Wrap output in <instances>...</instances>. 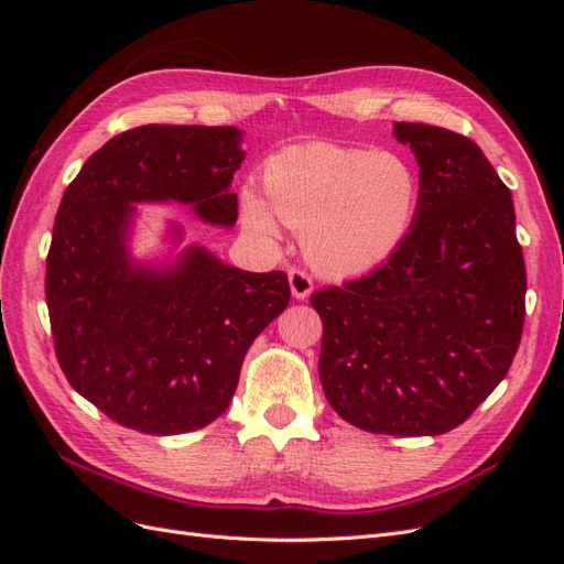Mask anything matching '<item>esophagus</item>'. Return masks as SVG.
<instances>
[{
    "label": "esophagus",
    "mask_w": 564,
    "mask_h": 564,
    "mask_svg": "<svg viewBox=\"0 0 564 564\" xmlns=\"http://www.w3.org/2000/svg\"><path fill=\"white\" fill-rule=\"evenodd\" d=\"M289 286L296 299H308L313 294V278L303 268L289 270Z\"/></svg>",
    "instance_id": "obj_1"
}]
</instances>
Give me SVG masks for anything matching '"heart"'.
I'll return each instance as SVG.
<instances>
[{
  "label": "heart",
  "instance_id": "b5f03b06",
  "mask_svg": "<svg viewBox=\"0 0 564 564\" xmlns=\"http://www.w3.org/2000/svg\"><path fill=\"white\" fill-rule=\"evenodd\" d=\"M261 181L265 202L253 191L242 195L245 224L270 237L275 213L303 232L308 259L334 275H357L390 259L419 204L414 169L369 148L324 141L284 148L265 162Z\"/></svg>",
  "mask_w": 564,
  "mask_h": 564
}]
</instances>
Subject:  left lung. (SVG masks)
<instances>
[{"label": "left lung", "instance_id": "obj_1", "mask_svg": "<svg viewBox=\"0 0 564 564\" xmlns=\"http://www.w3.org/2000/svg\"><path fill=\"white\" fill-rule=\"evenodd\" d=\"M419 162L414 224L369 275L311 296L334 412L381 435H442L508 373L527 270L513 197L468 135L395 122Z\"/></svg>", "mask_w": 564, "mask_h": 564}]
</instances>
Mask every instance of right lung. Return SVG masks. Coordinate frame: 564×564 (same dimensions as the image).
Segmentation results:
<instances>
[{
  "mask_svg": "<svg viewBox=\"0 0 564 564\" xmlns=\"http://www.w3.org/2000/svg\"><path fill=\"white\" fill-rule=\"evenodd\" d=\"M235 127L145 124L117 133L65 187L46 256V305L65 379L124 429L178 435L226 412L253 338L289 303L282 270L247 272L207 249L172 270L131 265V202L193 204L232 226Z\"/></svg>",
  "mask_w": 564,
  "mask_h": 564,
  "instance_id": "1",
  "label": "right lung"
}]
</instances>
